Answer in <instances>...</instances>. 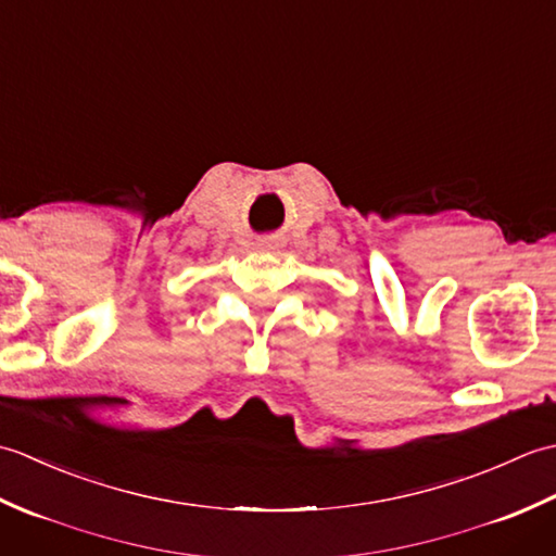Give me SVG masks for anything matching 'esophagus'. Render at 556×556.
Wrapping results in <instances>:
<instances>
[{
  "label": "esophagus",
  "instance_id": "34e87169",
  "mask_svg": "<svg viewBox=\"0 0 556 556\" xmlns=\"http://www.w3.org/2000/svg\"><path fill=\"white\" fill-rule=\"evenodd\" d=\"M277 243L275 241H265V248H275Z\"/></svg>",
  "mask_w": 556,
  "mask_h": 556
}]
</instances>
